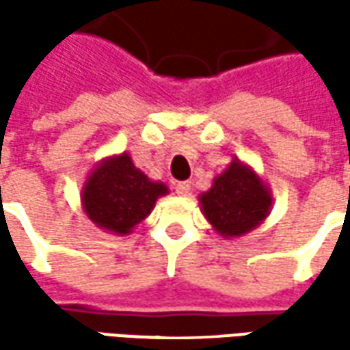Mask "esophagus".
<instances>
[{"mask_svg": "<svg viewBox=\"0 0 350 350\" xmlns=\"http://www.w3.org/2000/svg\"><path fill=\"white\" fill-rule=\"evenodd\" d=\"M175 193L179 196H187L191 193V183L189 181H179L175 185Z\"/></svg>", "mask_w": 350, "mask_h": 350, "instance_id": "obj_1", "label": "esophagus"}]
</instances>
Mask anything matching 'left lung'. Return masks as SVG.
Returning <instances> with one entry per match:
<instances>
[{"label": "left lung", "instance_id": "1", "mask_svg": "<svg viewBox=\"0 0 350 350\" xmlns=\"http://www.w3.org/2000/svg\"><path fill=\"white\" fill-rule=\"evenodd\" d=\"M200 210L218 234L230 239L247 234L269 216L273 196L261 177L237 157L198 196Z\"/></svg>", "mask_w": 350, "mask_h": 350}]
</instances>
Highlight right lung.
Instances as JSON below:
<instances>
[{"label":"right lung","mask_w":350,"mask_h":350,"mask_svg":"<svg viewBox=\"0 0 350 350\" xmlns=\"http://www.w3.org/2000/svg\"><path fill=\"white\" fill-rule=\"evenodd\" d=\"M169 189L144 175L124 152L103 159L89 173L81 204L89 220L111 234L128 235L154 210L155 200Z\"/></svg>","instance_id":"obj_1"}]
</instances>
